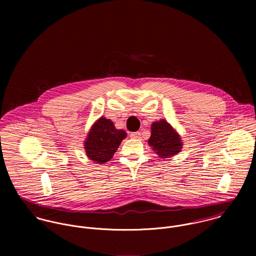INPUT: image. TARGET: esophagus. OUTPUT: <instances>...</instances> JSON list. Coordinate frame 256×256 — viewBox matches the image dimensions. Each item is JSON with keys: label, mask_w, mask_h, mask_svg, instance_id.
<instances>
[{"label": "esophagus", "mask_w": 256, "mask_h": 256, "mask_svg": "<svg viewBox=\"0 0 256 256\" xmlns=\"http://www.w3.org/2000/svg\"><path fill=\"white\" fill-rule=\"evenodd\" d=\"M130 137L132 139H140L141 138V133L140 132H134V133H131Z\"/></svg>", "instance_id": "esophagus-1"}]
</instances>
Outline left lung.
<instances>
[{
	"label": "left lung",
	"mask_w": 256,
	"mask_h": 256,
	"mask_svg": "<svg viewBox=\"0 0 256 256\" xmlns=\"http://www.w3.org/2000/svg\"><path fill=\"white\" fill-rule=\"evenodd\" d=\"M148 143L162 158H172L182 152L183 146L178 132L164 119L152 122Z\"/></svg>",
	"instance_id": "1"
}]
</instances>
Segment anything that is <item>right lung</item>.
<instances>
[{"mask_svg":"<svg viewBox=\"0 0 256 256\" xmlns=\"http://www.w3.org/2000/svg\"><path fill=\"white\" fill-rule=\"evenodd\" d=\"M126 137L124 130L116 129L110 119L102 116L92 125L84 142L86 154L96 164H102L111 160Z\"/></svg>","mask_w":256,"mask_h":256,"instance_id":"add662e5","label":"right lung"}]
</instances>
